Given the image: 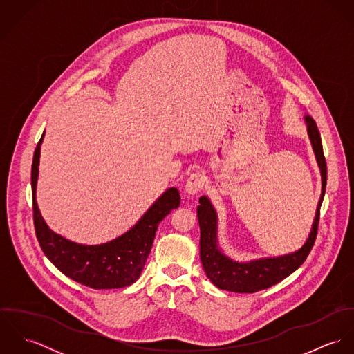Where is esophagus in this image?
Segmentation results:
<instances>
[{"mask_svg":"<svg viewBox=\"0 0 354 354\" xmlns=\"http://www.w3.org/2000/svg\"><path fill=\"white\" fill-rule=\"evenodd\" d=\"M204 183H205V176L203 171H194L188 180H187V185H185V189L189 195H195V194H199L204 187Z\"/></svg>","mask_w":354,"mask_h":354,"instance_id":"obj_1","label":"esophagus"}]
</instances>
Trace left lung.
Returning a JSON list of instances; mask_svg holds the SVG:
<instances>
[{"instance_id": "obj_1", "label": "left lung", "mask_w": 354, "mask_h": 354, "mask_svg": "<svg viewBox=\"0 0 354 354\" xmlns=\"http://www.w3.org/2000/svg\"><path fill=\"white\" fill-rule=\"evenodd\" d=\"M305 120L308 124V135L310 138L313 151L316 153V159L322 171V196L317 204L316 216L306 243L297 252L281 257L261 259L250 263H236L218 250L216 215L209 201L202 196L199 199L201 205L198 207V218L201 225V260L207 277L216 288L236 293H254L271 288L272 285H277L292 272H295L310 252L317 236L320 205L326 192L327 165L316 122L308 115Z\"/></svg>"}]
</instances>
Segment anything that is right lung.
Listing matches in <instances>:
<instances>
[{"instance_id": "right-lung-1", "label": "right lung", "mask_w": 354, "mask_h": 354, "mask_svg": "<svg viewBox=\"0 0 354 354\" xmlns=\"http://www.w3.org/2000/svg\"><path fill=\"white\" fill-rule=\"evenodd\" d=\"M44 135L38 142L31 166L34 226L42 251L62 274L84 286L93 289H118L132 285L140 277L151 252L159 222L180 205L178 189H167L129 232L110 243L82 245L65 240L51 232L35 201Z\"/></svg>"}]
</instances>
